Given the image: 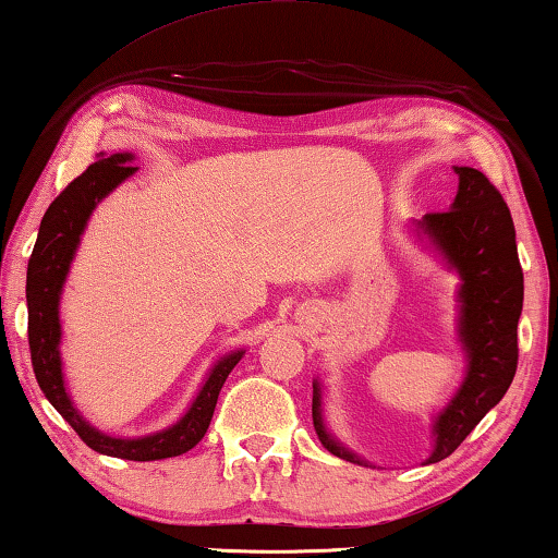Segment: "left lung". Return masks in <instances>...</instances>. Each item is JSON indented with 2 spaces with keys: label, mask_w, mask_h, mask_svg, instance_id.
I'll return each mask as SVG.
<instances>
[{
  "label": "left lung",
  "mask_w": 558,
  "mask_h": 558,
  "mask_svg": "<svg viewBox=\"0 0 558 558\" xmlns=\"http://www.w3.org/2000/svg\"><path fill=\"white\" fill-rule=\"evenodd\" d=\"M458 193L451 210L416 220L418 238L461 277L458 287V340L468 360L465 377L434 422V451L426 463L451 456L481 418L500 402L517 373V324L522 316L524 277L517 257L514 222L500 191L471 166H456ZM314 426L324 448L350 463L367 465L330 436L320 409V383H314Z\"/></svg>",
  "instance_id": "obj_1"
}]
</instances>
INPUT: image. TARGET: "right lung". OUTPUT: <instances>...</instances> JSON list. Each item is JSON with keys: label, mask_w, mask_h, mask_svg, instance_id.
I'll list each match as a JSON object with an SVG mask.
<instances>
[{"label": "right lung", "mask_w": 558, "mask_h": 558, "mask_svg": "<svg viewBox=\"0 0 558 558\" xmlns=\"http://www.w3.org/2000/svg\"><path fill=\"white\" fill-rule=\"evenodd\" d=\"M132 161L134 154H112L107 159H97L75 181L68 183L65 191L48 205L26 271L28 350H32L34 375L41 392L93 451L124 458V461H161V458H173L191 451L208 432L220 389L232 373V367L242 360L244 350H232V353L220 357L213 365L208 377H205L201 392L195 395L189 412L169 428H161V432L149 436H107L87 424L81 412L73 407L63 379L61 350H58V345H61L58 304H61L68 269H71L87 220H90L97 203L136 171L134 166H130Z\"/></svg>", "instance_id": "obj_1"}]
</instances>
